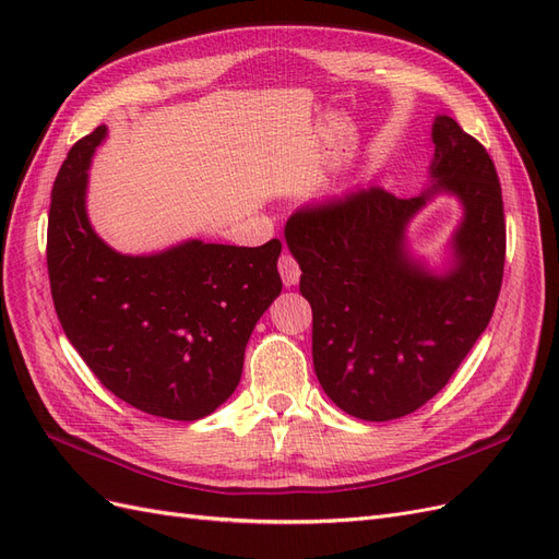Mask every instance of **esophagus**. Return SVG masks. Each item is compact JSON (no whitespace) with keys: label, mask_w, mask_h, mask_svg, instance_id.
<instances>
[{"label":"esophagus","mask_w":559,"mask_h":559,"mask_svg":"<svg viewBox=\"0 0 559 559\" xmlns=\"http://www.w3.org/2000/svg\"><path fill=\"white\" fill-rule=\"evenodd\" d=\"M277 270H280L284 286H296L298 284V280H300V265H298V261L292 257L289 251H284L282 257H280Z\"/></svg>","instance_id":"obj_1"}]
</instances>
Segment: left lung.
<instances>
[{
	"instance_id": "1",
	"label": "left lung",
	"mask_w": 559,
	"mask_h": 559,
	"mask_svg": "<svg viewBox=\"0 0 559 559\" xmlns=\"http://www.w3.org/2000/svg\"><path fill=\"white\" fill-rule=\"evenodd\" d=\"M436 183L417 198L382 186L294 212L284 235L312 306V361L326 396L347 415H411L448 384L492 319L506 261L497 167L450 116H436ZM441 190L465 205L455 267L431 276L404 251L409 218Z\"/></svg>"
}]
</instances>
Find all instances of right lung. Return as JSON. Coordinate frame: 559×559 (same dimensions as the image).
Segmentation results:
<instances>
[{
	"instance_id": "right-lung-1",
	"label": "right lung",
	"mask_w": 559,
	"mask_h": 559,
	"mask_svg": "<svg viewBox=\"0 0 559 559\" xmlns=\"http://www.w3.org/2000/svg\"><path fill=\"white\" fill-rule=\"evenodd\" d=\"M105 134L99 126L70 148L50 191V296L64 335L111 394L142 413L193 421L240 382L249 335L282 292V242L114 251L86 214L88 165Z\"/></svg>"
}]
</instances>
